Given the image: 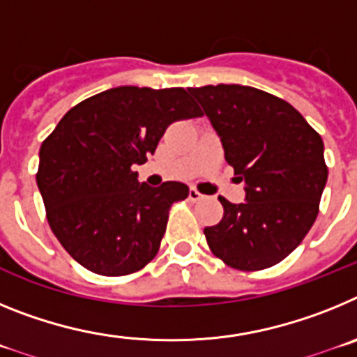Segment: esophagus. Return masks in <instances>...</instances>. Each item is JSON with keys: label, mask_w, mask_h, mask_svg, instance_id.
<instances>
[{"label": "esophagus", "mask_w": 357, "mask_h": 357, "mask_svg": "<svg viewBox=\"0 0 357 357\" xmlns=\"http://www.w3.org/2000/svg\"><path fill=\"white\" fill-rule=\"evenodd\" d=\"M188 197H189V200H191V202H200V200H204V195H202L200 191H197V189H195V188L189 189V195H188Z\"/></svg>", "instance_id": "34e87169"}]
</instances>
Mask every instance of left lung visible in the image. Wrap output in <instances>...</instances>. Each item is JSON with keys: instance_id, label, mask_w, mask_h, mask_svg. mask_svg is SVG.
Segmentation results:
<instances>
[{"instance_id": "1", "label": "left lung", "mask_w": 357, "mask_h": 357, "mask_svg": "<svg viewBox=\"0 0 357 357\" xmlns=\"http://www.w3.org/2000/svg\"><path fill=\"white\" fill-rule=\"evenodd\" d=\"M245 182L243 204L223 197V218L206 227L216 257L243 272L288 257L318 216L327 182L324 141L288 102L238 84L189 87Z\"/></svg>"}]
</instances>
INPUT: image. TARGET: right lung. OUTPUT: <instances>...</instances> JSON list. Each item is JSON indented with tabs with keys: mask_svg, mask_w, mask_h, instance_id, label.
Masks as SVG:
<instances>
[{
	"mask_svg": "<svg viewBox=\"0 0 357 357\" xmlns=\"http://www.w3.org/2000/svg\"><path fill=\"white\" fill-rule=\"evenodd\" d=\"M202 116L182 87L121 85L66 112L39 151L37 185L53 234L73 259L98 275L119 277L157 255L175 202L189 188L137 181L173 121Z\"/></svg>",
	"mask_w": 357,
	"mask_h": 357,
	"instance_id": "1",
	"label": "right lung"
}]
</instances>
